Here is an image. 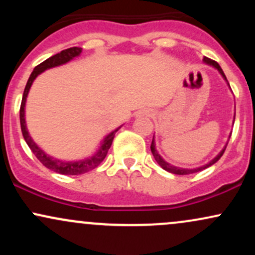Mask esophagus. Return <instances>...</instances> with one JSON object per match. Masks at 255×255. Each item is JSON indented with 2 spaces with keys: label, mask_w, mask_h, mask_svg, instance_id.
<instances>
[{
  "label": "esophagus",
  "mask_w": 255,
  "mask_h": 255,
  "mask_svg": "<svg viewBox=\"0 0 255 255\" xmlns=\"http://www.w3.org/2000/svg\"><path fill=\"white\" fill-rule=\"evenodd\" d=\"M139 115H140V116H150V111L142 110V111H140Z\"/></svg>",
  "instance_id": "esophagus-1"
}]
</instances>
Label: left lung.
<instances>
[{"label":"left lung","instance_id":"left-lung-1","mask_svg":"<svg viewBox=\"0 0 255 255\" xmlns=\"http://www.w3.org/2000/svg\"><path fill=\"white\" fill-rule=\"evenodd\" d=\"M203 61H204L205 64H207V66H211L215 69H217L218 73L222 75V78L224 79L225 83H227V85H228V86H229V89H230V85H229V83H228L227 77H225L224 72L222 71L221 66H219V64L216 62V61L210 60V58H207V57H204ZM234 121H235V115H234ZM229 137H230V135H229ZM227 145H228V142H227V144H225V146H224L223 148H222L221 152H219L217 156H216L215 158H212V159L210 160V162H207L206 164H204V165H201V166H198V168H193V169L180 168V166L172 165V164H170V163L166 162L164 158H163L159 153H158V151H157V148H156V140H154V135H153V139H152V142H151V152H152V154H153V157H154V159H156V162L160 166H162V168L164 169V170L171 172V174H176V175H188V174H194V172L201 171V170H204V169L209 168V166H211V165L215 164V163L217 162L219 158L223 156V153H224V151H225V147H227Z\"/></svg>","mask_w":255,"mask_h":255}]
</instances>
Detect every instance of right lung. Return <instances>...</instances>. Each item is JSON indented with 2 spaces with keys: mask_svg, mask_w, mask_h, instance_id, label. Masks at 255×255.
Returning <instances> with one entry per match:
<instances>
[{
  "mask_svg": "<svg viewBox=\"0 0 255 255\" xmlns=\"http://www.w3.org/2000/svg\"><path fill=\"white\" fill-rule=\"evenodd\" d=\"M81 48H78V46H74V48L66 49V50H62L58 54L54 55V56L49 57L48 60H45L44 62L38 64L36 68L33 69V72L31 73L30 78H28L27 84H26V87L24 90V95H22V101H21V107H20V125H21V131L22 135H24V139L26 144L28 145V147L31 148V151L33 152V154L36 156L39 162L42 163L44 166H46L50 170L58 172V174L62 175H80L85 174V172L92 170L96 166H98L103 162V159L107 156L108 151H109L111 144H113L114 136H115V133L118 131L122 126L110 131L109 134H107L103 137V140L99 144L98 148L96 150L95 153H92L91 156L83 158V159L78 160H63L58 159V158H54L50 154L45 153V151L42 150L36 144L32 136L30 135L27 129V126H26V115H25V107H26V101H27L28 92H30L32 84L36 80V78L39 74H42L43 72L48 71V69L55 68V67L63 66V64L71 62L72 60H74L75 57H79L81 55Z\"/></svg>",
  "mask_w": 255,
  "mask_h": 255,
  "instance_id": "add662e5",
  "label": "right lung"
}]
</instances>
